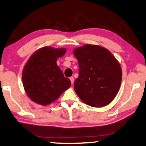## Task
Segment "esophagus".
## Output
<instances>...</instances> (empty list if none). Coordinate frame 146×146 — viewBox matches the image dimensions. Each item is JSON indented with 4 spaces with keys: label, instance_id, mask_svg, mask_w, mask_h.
Returning a JSON list of instances; mask_svg holds the SVG:
<instances>
[{
    "label": "esophagus",
    "instance_id": "1",
    "mask_svg": "<svg viewBox=\"0 0 146 146\" xmlns=\"http://www.w3.org/2000/svg\"><path fill=\"white\" fill-rule=\"evenodd\" d=\"M70 82H71L72 85H73L74 84V77H70Z\"/></svg>",
    "mask_w": 146,
    "mask_h": 146
}]
</instances>
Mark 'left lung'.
Here are the masks:
<instances>
[{
	"mask_svg": "<svg viewBox=\"0 0 146 146\" xmlns=\"http://www.w3.org/2000/svg\"><path fill=\"white\" fill-rule=\"evenodd\" d=\"M79 63V77L74 82L76 94L94 107L109 105L120 89L122 70L118 61L106 48L86 44L73 50Z\"/></svg>",
	"mask_w": 146,
	"mask_h": 146,
	"instance_id": "1",
	"label": "left lung"
}]
</instances>
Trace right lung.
Returning <instances> with one entry per match:
<instances>
[{
    "instance_id": "right-lung-1",
    "label": "right lung",
    "mask_w": 146,
    "mask_h": 146,
    "mask_svg": "<svg viewBox=\"0 0 146 146\" xmlns=\"http://www.w3.org/2000/svg\"><path fill=\"white\" fill-rule=\"evenodd\" d=\"M66 52L64 48L46 46L37 50L28 59L23 70V84L33 102L48 106L70 88V80L64 77L56 63Z\"/></svg>"
}]
</instances>
